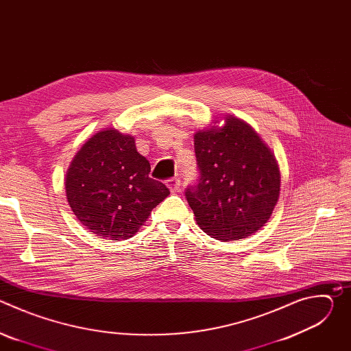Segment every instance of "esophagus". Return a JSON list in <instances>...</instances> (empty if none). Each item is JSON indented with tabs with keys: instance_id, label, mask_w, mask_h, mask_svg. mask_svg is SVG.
Segmentation results:
<instances>
[{
	"instance_id": "obj_1",
	"label": "esophagus",
	"mask_w": 351,
	"mask_h": 351,
	"mask_svg": "<svg viewBox=\"0 0 351 351\" xmlns=\"http://www.w3.org/2000/svg\"><path fill=\"white\" fill-rule=\"evenodd\" d=\"M167 186H168V189L172 193H175V191H178L180 189V180L178 178H172V179L167 180Z\"/></svg>"
}]
</instances>
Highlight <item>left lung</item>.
Wrapping results in <instances>:
<instances>
[{"mask_svg": "<svg viewBox=\"0 0 351 351\" xmlns=\"http://www.w3.org/2000/svg\"><path fill=\"white\" fill-rule=\"evenodd\" d=\"M194 149L202 176L186 198L197 225L222 241L260 230L280 193L278 161L260 134L229 114L194 133Z\"/></svg>", "mask_w": 351, "mask_h": 351, "instance_id": "left-lung-1", "label": "left lung"}]
</instances>
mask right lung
<instances>
[{
    "instance_id": "obj_1",
    "label": "right lung",
    "mask_w": 351,
    "mask_h": 351,
    "mask_svg": "<svg viewBox=\"0 0 351 351\" xmlns=\"http://www.w3.org/2000/svg\"><path fill=\"white\" fill-rule=\"evenodd\" d=\"M149 171L133 136L115 128L99 130L84 141L66 171L68 204L95 236L129 239L169 195L164 183L148 176Z\"/></svg>"
}]
</instances>
